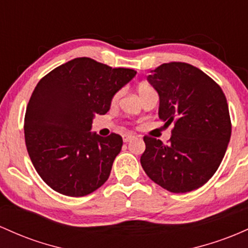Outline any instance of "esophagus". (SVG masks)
<instances>
[{"mask_svg":"<svg viewBox=\"0 0 248 248\" xmlns=\"http://www.w3.org/2000/svg\"><path fill=\"white\" fill-rule=\"evenodd\" d=\"M133 138H135V136H133V135H124L123 136L124 143H129V141L132 140Z\"/></svg>","mask_w":248,"mask_h":248,"instance_id":"obj_1","label":"esophagus"}]
</instances>
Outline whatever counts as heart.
<instances>
[{"instance_id":"heart-1","label":"heart","mask_w":248,"mask_h":248,"mask_svg":"<svg viewBox=\"0 0 248 248\" xmlns=\"http://www.w3.org/2000/svg\"><path fill=\"white\" fill-rule=\"evenodd\" d=\"M137 91H138L139 97H140V98H143V97L145 96V94L152 93V91H155V90H154V88H152L151 85L147 84V83H140V84L138 85ZM119 96H121V93H116L115 94H113V97H112V99H111V102L116 103L117 101H118Z\"/></svg>"}]
</instances>
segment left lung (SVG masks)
Instances as JSON below:
<instances>
[{
    "label": "left lung",
    "instance_id": "1",
    "mask_svg": "<svg viewBox=\"0 0 248 248\" xmlns=\"http://www.w3.org/2000/svg\"><path fill=\"white\" fill-rule=\"evenodd\" d=\"M147 80L159 94V118L173 129L168 145L144 137L141 168L170 192L197 190L216 173L229 145L232 124L226 97L210 76L188 63L161 64Z\"/></svg>",
    "mask_w": 248,
    "mask_h": 248
}]
</instances>
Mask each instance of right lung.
<instances>
[{
	"label": "right lung",
	"instance_id": "obj_1",
	"mask_svg": "<svg viewBox=\"0 0 248 248\" xmlns=\"http://www.w3.org/2000/svg\"><path fill=\"white\" fill-rule=\"evenodd\" d=\"M135 75L78 57L37 83L24 117V138L32 165L52 190L83 197L107 182L123 139L93 133V119L109 111L113 94Z\"/></svg>",
	"mask_w": 248,
	"mask_h": 248
}]
</instances>
